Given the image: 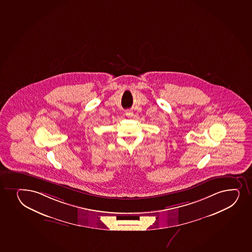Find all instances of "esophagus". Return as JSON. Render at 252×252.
Here are the masks:
<instances>
[{
  "label": "esophagus",
  "mask_w": 252,
  "mask_h": 252,
  "mask_svg": "<svg viewBox=\"0 0 252 252\" xmlns=\"http://www.w3.org/2000/svg\"><path fill=\"white\" fill-rule=\"evenodd\" d=\"M126 116H127V117H131L133 116V112L131 110H126Z\"/></svg>",
  "instance_id": "obj_1"
}]
</instances>
